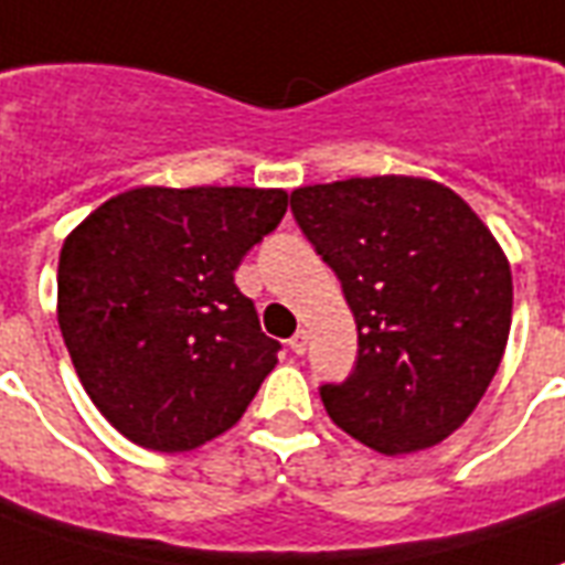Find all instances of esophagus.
Returning <instances> with one entry per match:
<instances>
[{
    "mask_svg": "<svg viewBox=\"0 0 565 565\" xmlns=\"http://www.w3.org/2000/svg\"><path fill=\"white\" fill-rule=\"evenodd\" d=\"M287 347H290V350H294L296 356H302L305 350H308V332H296L294 338H290V341H287Z\"/></svg>",
    "mask_w": 565,
    "mask_h": 565,
    "instance_id": "obj_1",
    "label": "esophagus"
}]
</instances>
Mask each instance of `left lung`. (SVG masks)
Masks as SVG:
<instances>
[{"label": "left lung", "instance_id": "8db88e82", "mask_svg": "<svg viewBox=\"0 0 565 565\" xmlns=\"http://www.w3.org/2000/svg\"><path fill=\"white\" fill-rule=\"evenodd\" d=\"M290 209L359 332L353 374L320 386L326 413L383 455L446 440L509 341L512 271L491 230L452 188L416 177L296 188Z\"/></svg>", "mask_w": 565, "mask_h": 565}]
</instances>
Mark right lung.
<instances>
[{
	"mask_svg": "<svg viewBox=\"0 0 565 565\" xmlns=\"http://www.w3.org/2000/svg\"><path fill=\"white\" fill-rule=\"evenodd\" d=\"M287 212L281 188H131L71 230L60 329L86 395L154 452H188L248 411L281 344L233 271Z\"/></svg>",
	"mask_w": 565,
	"mask_h": 565,
	"instance_id": "obj_1",
	"label": "right lung"
}]
</instances>
